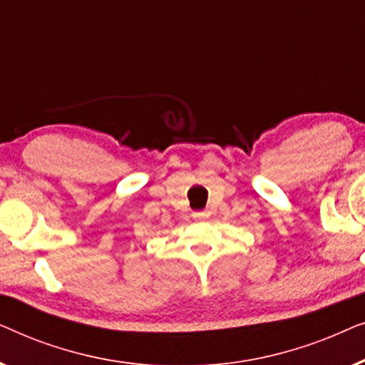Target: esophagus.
<instances>
[{
  "instance_id": "esophagus-1",
  "label": "esophagus",
  "mask_w": 365,
  "mask_h": 365,
  "mask_svg": "<svg viewBox=\"0 0 365 365\" xmlns=\"http://www.w3.org/2000/svg\"><path fill=\"white\" fill-rule=\"evenodd\" d=\"M209 216H211V211H207V209H204V211L192 212V217L194 219H207Z\"/></svg>"
}]
</instances>
